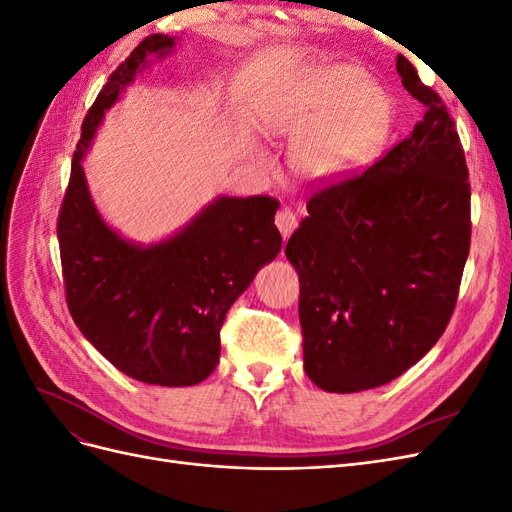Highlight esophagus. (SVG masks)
I'll return each instance as SVG.
<instances>
[{"instance_id": "esophagus-1", "label": "esophagus", "mask_w": 512, "mask_h": 512, "mask_svg": "<svg viewBox=\"0 0 512 512\" xmlns=\"http://www.w3.org/2000/svg\"><path fill=\"white\" fill-rule=\"evenodd\" d=\"M275 226H277V230L282 232V237H284V241L292 235V230L297 228V215H294L290 209H282V211H277V215H275Z\"/></svg>"}]
</instances>
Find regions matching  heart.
<instances>
[{"mask_svg": "<svg viewBox=\"0 0 512 512\" xmlns=\"http://www.w3.org/2000/svg\"><path fill=\"white\" fill-rule=\"evenodd\" d=\"M389 126V102L363 70H316L297 96L271 113L267 132L299 141L294 160L307 177L327 181L363 162Z\"/></svg>", "mask_w": 512, "mask_h": 512, "instance_id": "b5f03b06", "label": "heart"}]
</instances>
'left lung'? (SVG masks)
Instances as JSON below:
<instances>
[{
  "mask_svg": "<svg viewBox=\"0 0 512 512\" xmlns=\"http://www.w3.org/2000/svg\"><path fill=\"white\" fill-rule=\"evenodd\" d=\"M397 72L423 119L382 160L309 198L286 245L301 284L305 374L329 393L376 389L421 361L453 316L470 254L455 123L404 55Z\"/></svg>",
  "mask_w": 512,
  "mask_h": 512,
  "instance_id": "1",
  "label": "left lung"
}]
</instances>
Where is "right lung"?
<instances>
[{
  "instance_id": "right-lung-1",
  "label": "right lung",
  "mask_w": 512,
  "mask_h": 512,
  "mask_svg": "<svg viewBox=\"0 0 512 512\" xmlns=\"http://www.w3.org/2000/svg\"><path fill=\"white\" fill-rule=\"evenodd\" d=\"M153 34L111 74L83 121L57 239L66 301L76 327L123 374L158 386H194L220 363L226 312L282 250L271 196H220L173 237L151 245L123 239L91 200L83 158L104 113L149 57L173 53Z\"/></svg>"
}]
</instances>
